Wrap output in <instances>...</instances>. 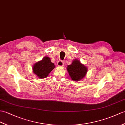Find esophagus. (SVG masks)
Here are the masks:
<instances>
[{
    "instance_id": "obj_1",
    "label": "esophagus",
    "mask_w": 125,
    "mask_h": 125,
    "mask_svg": "<svg viewBox=\"0 0 125 125\" xmlns=\"http://www.w3.org/2000/svg\"><path fill=\"white\" fill-rule=\"evenodd\" d=\"M57 64L59 66H63L64 65V62H63L62 61H59L57 62Z\"/></svg>"
}]
</instances>
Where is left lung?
<instances>
[{
    "instance_id": "8db88e82",
    "label": "left lung",
    "mask_w": 125,
    "mask_h": 125,
    "mask_svg": "<svg viewBox=\"0 0 125 125\" xmlns=\"http://www.w3.org/2000/svg\"><path fill=\"white\" fill-rule=\"evenodd\" d=\"M67 70L72 80L79 81L86 75L87 68L81 63L79 60H74L71 64L68 65Z\"/></svg>"
}]
</instances>
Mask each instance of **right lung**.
<instances>
[{"label": "right lung", "instance_id": "1", "mask_svg": "<svg viewBox=\"0 0 125 125\" xmlns=\"http://www.w3.org/2000/svg\"><path fill=\"white\" fill-rule=\"evenodd\" d=\"M55 67L54 64L51 62L50 58L45 56L42 60L34 64L32 70L33 73L38 77L42 79L47 77Z\"/></svg>", "mask_w": 125, "mask_h": 125}]
</instances>
